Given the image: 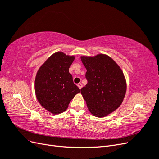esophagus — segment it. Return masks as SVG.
I'll use <instances>...</instances> for the list:
<instances>
[{
	"instance_id": "1",
	"label": "esophagus",
	"mask_w": 159,
	"mask_h": 159,
	"mask_svg": "<svg viewBox=\"0 0 159 159\" xmlns=\"http://www.w3.org/2000/svg\"><path fill=\"white\" fill-rule=\"evenodd\" d=\"M82 86H83V85L81 84V83H79V84H78V87L80 89H81V88H82Z\"/></svg>"
}]
</instances>
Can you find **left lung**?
Returning a JSON list of instances; mask_svg holds the SVG:
<instances>
[{"label":"left lung","instance_id":"obj_1","mask_svg":"<svg viewBox=\"0 0 159 159\" xmlns=\"http://www.w3.org/2000/svg\"><path fill=\"white\" fill-rule=\"evenodd\" d=\"M81 60L87 70L88 84L81 93L90 113L104 117L121 105L127 91L123 72L111 57L103 54L82 56Z\"/></svg>","mask_w":159,"mask_h":159}]
</instances>
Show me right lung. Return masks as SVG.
Returning <instances> with one entry per match:
<instances>
[{"label": "right lung", "instance_id": "1", "mask_svg": "<svg viewBox=\"0 0 159 159\" xmlns=\"http://www.w3.org/2000/svg\"><path fill=\"white\" fill-rule=\"evenodd\" d=\"M74 59V56L57 52L37 71L34 83L36 97L42 106L52 114L65 111L71 100L80 92L69 73Z\"/></svg>", "mask_w": 159, "mask_h": 159}]
</instances>
